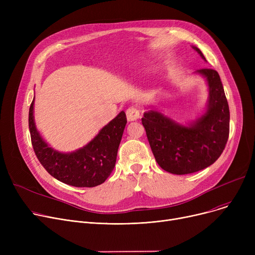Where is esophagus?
<instances>
[{"instance_id": "obj_1", "label": "esophagus", "mask_w": 255, "mask_h": 255, "mask_svg": "<svg viewBox=\"0 0 255 255\" xmlns=\"http://www.w3.org/2000/svg\"><path fill=\"white\" fill-rule=\"evenodd\" d=\"M126 116L128 122H133V121H136L140 118V112L137 107L131 106L126 111Z\"/></svg>"}]
</instances>
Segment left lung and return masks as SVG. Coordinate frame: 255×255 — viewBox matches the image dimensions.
Masks as SVG:
<instances>
[{
  "instance_id": "obj_1",
  "label": "left lung",
  "mask_w": 255,
  "mask_h": 255,
  "mask_svg": "<svg viewBox=\"0 0 255 255\" xmlns=\"http://www.w3.org/2000/svg\"><path fill=\"white\" fill-rule=\"evenodd\" d=\"M206 60L203 52L193 47ZM207 77L210 100L205 116L189 127L176 124L157 112L143 114L141 123L159 166L175 175L196 172L213 164L230 135V109L218 72L197 70Z\"/></svg>"
}]
</instances>
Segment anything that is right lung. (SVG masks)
Listing matches in <instances>:
<instances>
[{
	"instance_id": "add662e5",
	"label": "right lung",
	"mask_w": 255,
	"mask_h": 255,
	"mask_svg": "<svg viewBox=\"0 0 255 255\" xmlns=\"http://www.w3.org/2000/svg\"><path fill=\"white\" fill-rule=\"evenodd\" d=\"M34 100L29 112V128L34 152L50 176L74 187H95L110 177L117 160L118 149L127 123L121 112L104 126L83 149L62 154L47 145L36 130L33 117Z\"/></svg>"
}]
</instances>
